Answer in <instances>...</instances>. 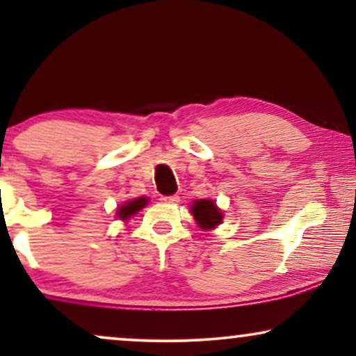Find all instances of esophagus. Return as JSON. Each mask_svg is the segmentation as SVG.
<instances>
[{"instance_id": "1", "label": "esophagus", "mask_w": 356, "mask_h": 356, "mask_svg": "<svg viewBox=\"0 0 356 356\" xmlns=\"http://www.w3.org/2000/svg\"><path fill=\"white\" fill-rule=\"evenodd\" d=\"M160 201H162L163 204H178L179 196H177V194H173V196H162L160 197Z\"/></svg>"}]
</instances>
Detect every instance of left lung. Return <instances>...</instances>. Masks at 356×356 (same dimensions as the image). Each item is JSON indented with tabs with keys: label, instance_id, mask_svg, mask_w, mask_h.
I'll list each match as a JSON object with an SVG mask.
<instances>
[{
	"label": "left lung",
	"instance_id": "8db88e82",
	"mask_svg": "<svg viewBox=\"0 0 356 356\" xmlns=\"http://www.w3.org/2000/svg\"><path fill=\"white\" fill-rule=\"evenodd\" d=\"M191 213L199 228H202V230H212V228L220 225L223 218L222 211L212 199H197V201H194L191 206Z\"/></svg>",
	"mask_w": 356,
	"mask_h": 356
}]
</instances>
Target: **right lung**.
Listing matches in <instances>:
<instances>
[{"instance_id": "add662e5", "label": "right lung", "mask_w": 356, "mask_h": 356, "mask_svg": "<svg viewBox=\"0 0 356 356\" xmlns=\"http://www.w3.org/2000/svg\"><path fill=\"white\" fill-rule=\"evenodd\" d=\"M149 199L147 197H138V199H133V201H128L124 202L123 206L118 207V212H116V217L121 218V220H129L131 217L134 216V213H138L140 209L147 206Z\"/></svg>"}]
</instances>
